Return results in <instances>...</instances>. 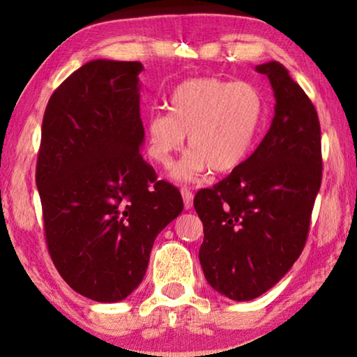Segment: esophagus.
<instances>
[{
  "label": "esophagus",
  "instance_id": "34e87169",
  "mask_svg": "<svg viewBox=\"0 0 357 357\" xmlns=\"http://www.w3.org/2000/svg\"><path fill=\"white\" fill-rule=\"evenodd\" d=\"M181 195H183V200H184V208L190 209L193 206V193L190 192V189L183 187V189H181Z\"/></svg>",
  "mask_w": 357,
  "mask_h": 357
}]
</instances>
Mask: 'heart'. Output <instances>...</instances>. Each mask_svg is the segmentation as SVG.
I'll use <instances>...</instances> for the list:
<instances>
[{
  "mask_svg": "<svg viewBox=\"0 0 357 357\" xmlns=\"http://www.w3.org/2000/svg\"><path fill=\"white\" fill-rule=\"evenodd\" d=\"M264 114L266 102L255 84L213 77L185 80L172 93L170 112L148 116V154L168 167L189 135L190 151L174 165V179L190 183L209 168L217 174L229 173L250 154Z\"/></svg>",
  "mask_w": 357,
  "mask_h": 357,
  "instance_id": "heart-1",
  "label": "heart"
}]
</instances>
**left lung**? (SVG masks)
Masks as SVG:
<instances>
[{"instance_id": "obj_1", "label": "left lung", "mask_w": 357, "mask_h": 357, "mask_svg": "<svg viewBox=\"0 0 357 357\" xmlns=\"http://www.w3.org/2000/svg\"><path fill=\"white\" fill-rule=\"evenodd\" d=\"M255 69L269 78L275 98L268 134L236 170L193 200L203 222V274L233 301L258 298L291 269L321 185L315 107L280 63Z\"/></svg>"}]
</instances>
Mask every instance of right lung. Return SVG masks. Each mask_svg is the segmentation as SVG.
I'll use <instances>...</instances> for the list:
<instances>
[{
  "instance_id": "1",
  "label": "right lung",
  "mask_w": 357,
  "mask_h": 357,
  "mask_svg": "<svg viewBox=\"0 0 357 357\" xmlns=\"http://www.w3.org/2000/svg\"><path fill=\"white\" fill-rule=\"evenodd\" d=\"M142 70L138 61L83 64L42 121L36 184L48 252L68 285L98 302L140 285L154 239L184 208L140 154Z\"/></svg>"
}]
</instances>
